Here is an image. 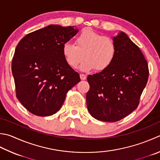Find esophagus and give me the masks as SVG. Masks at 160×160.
Listing matches in <instances>:
<instances>
[{
    "label": "esophagus",
    "mask_w": 160,
    "mask_h": 160,
    "mask_svg": "<svg viewBox=\"0 0 160 160\" xmlns=\"http://www.w3.org/2000/svg\"><path fill=\"white\" fill-rule=\"evenodd\" d=\"M80 79H81V80H84L87 79V76H86L84 74H83V73H81V74L80 75Z\"/></svg>",
    "instance_id": "34e87169"
}]
</instances>
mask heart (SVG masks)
<instances>
[{"instance_id":"b5f03b06","label":"heart","mask_w":160,"mask_h":160,"mask_svg":"<svg viewBox=\"0 0 160 160\" xmlns=\"http://www.w3.org/2000/svg\"><path fill=\"white\" fill-rule=\"evenodd\" d=\"M62 55L67 64L76 68L85 58L80 69L89 71L96 68L102 71L113 64L117 55V46L114 41L90 28L81 31L76 38V46L65 43L62 46Z\"/></svg>"}]
</instances>
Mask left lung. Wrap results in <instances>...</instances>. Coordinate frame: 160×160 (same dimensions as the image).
Masks as SVG:
<instances>
[{"mask_svg":"<svg viewBox=\"0 0 160 160\" xmlns=\"http://www.w3.org/2000/svg\"><path fill=\"white\" fill-rule=\"evenodd\" d=\"M112 40L117 46L114 61L108 69L89 75L87 106L98 121H118L138 107L148 78L143 53L127 34L120 32Z\"/></svg>","mask_w":160,"mask_h":160,"instance_id":"1","label":"left lung"}]
</instances>
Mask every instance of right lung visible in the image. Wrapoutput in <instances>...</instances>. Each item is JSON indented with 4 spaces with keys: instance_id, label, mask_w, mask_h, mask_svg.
<instances>
[{
    "instance_id": "right-lung-1",
    "label": "right lung",
    "mask_w": 160,
    "mask_h": 160,
    "mask_svg": "<svg viewBox=\"0 0 160 160\" xmlns=\"http://www.w3.org/2000/svg\"><path fill=\"white\" fill-rule=\"evenodd\" d=\"M78 32L74 26L49 25L26 34L16 47L12 71L17 97L32 114H55L67 93L80 81L62 51L64 43Z\"/></svg>"
}]
</instances>
